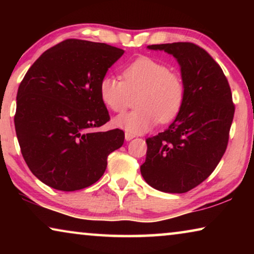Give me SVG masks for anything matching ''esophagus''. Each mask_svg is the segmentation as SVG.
I'll use <instances>...</instances> for the list:
<instances>
[{"label":"esophagus","instance_id":"esophagus-1","mask_svg":"<svg viewBox=\"0 0 254 254\" xmlns=\"http://www.w3.org/2000/svg\"><path fill=\"white\" fill-rule=\"evenodd\" d=\"M134 137H135V135L129 133V131H126V133H125V138H126V141H130L131 138H134Z\"/></svg>","mask_w":254,"mask_h":254}]
</instances>
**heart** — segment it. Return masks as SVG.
<instances>
[{
    "label": "heart",
    "instance_id": "heart-1",
    "mask_svg": "<svg viewBox=\"0 0 254 254\" xmlns=\"http://www.w3.org/2000/svg\"><path fill=\"white\" fill-rule=\"evenodd\" d=\"M99 98L107 109L121 113L131 96H137V110L124 113L113 120L116 127L129 133H143L158 121L171 123L182 111L186 85L182 75L171 71L168 64L149 57H140L123 70V81L105 75L99 81Z\"/></svg>",
    "mask_w": 254,
    "mask_h": 254
}]
</instances>
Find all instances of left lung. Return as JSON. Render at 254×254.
<instances>
[{"label": "left lung", "mask_w": 254, "mask_h": 254, "mask_svg": "<svg viewBox=\"0 0 254 254\" xmlns=\"http://www.w3.org/2000/svg\"><path fill=\"white\" fill-rule=\"evenodd\" d=\"M172 54L182 68L186 98L169 128L148 137L141 175L154 189L186 193L206 180L223 157L235 114L223 70L193 43L150 45Z\"/></svg>", "instance_id": "left-lung-1"}]
</instances>
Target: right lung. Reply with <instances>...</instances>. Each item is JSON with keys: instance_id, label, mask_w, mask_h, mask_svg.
<instances>
[{"instance_id": "obj_1", "label": "right lung", "mask_w": 254, "mask_h": 254, "mask_svg": "<svg viewBox=\"0 0 254 254\" xmlns=\"http://www.w3.org/2000/svg\"><path fill=\"white\" fill-rule=\"evenodd\" d=\"M103 43L67 39L44 52L20 82L15 128L23 158L40 182L72 192L105 172L124 130L99 131L110 120L99 81L124 54Z\"/></svg>"}]
</instances>
